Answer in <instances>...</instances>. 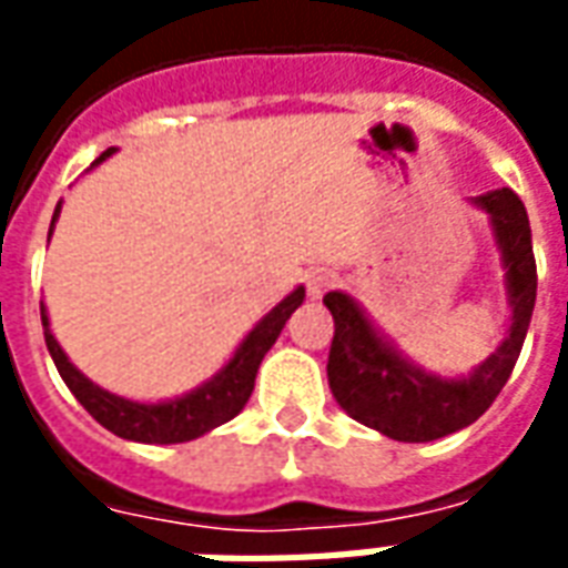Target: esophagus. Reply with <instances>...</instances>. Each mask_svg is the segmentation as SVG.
Wrapping results in <instances>:
<instances>
[{"label": "esophagus", "mask_w": 568, "mask_h": 568, "mask_svg": "<svg viewBox=\"0 0 568 568\" xmlns=\"http://www.w3.org/2000/svg\"><path fill=\"white\" fill-rule=\"evenodd\" d=\"M334 283H337V273L325 271V267H316V271L307 273V295L322 297Z\"/></svg>", "instance_id": "34e87169"}]
</instances>
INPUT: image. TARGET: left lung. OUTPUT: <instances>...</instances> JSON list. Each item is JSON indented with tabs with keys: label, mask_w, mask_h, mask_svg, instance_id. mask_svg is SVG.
Returning <instances> with one entry per match:
<instances>
[{
	"label": "left lung",
	"mask_w": 568,
	"mask_h": 568,
	"mask_svg": "<svg viewBox=\"0 0 568 568\" xmlns=\"http://www.w3.org/2000/svg\"><path fill=\"white\" fill-rule=\"evenodd\" d=\"M475 203L489 215L501 248L511 325L499 349L468 377L440 381L410 365L389 341H383L353 297L344 292L325 295V307L334 316L328 386L349 417L377 428L386 438L419 444L471 426L496 402L524 349L538 285L526 206L511 187L480 194Z\"/></svg>",
	"instance_id": "obj_1"
}]
</instances>
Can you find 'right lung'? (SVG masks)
<instances>
[{
  "label": "right lung",
  "mask_w": 568,
  "mask_h": 568,
  "mask_svg": "<svg viewBox=\"0 0 568 568\" xmlns=\"http://www.w3.org/2000/svg\"><path fill=\"white\" fill-rule=\"evenodd\" d=\"M112 149L103 151L93 163L105 161ZM57 215H60V203H57L54 219H51V231H54ZM48 231V240H51ZM304 304V288H295L292 295L280 301L276 307L264 316V320L246 334V341L236 346L234 358L224 365L210 383H203L194 393L173 398V402H161V405H140V402H128L121 395H112L100 389L81 374L67 353L60 349L54 334L48 328V313L42 307V325H44V344L48 353L54 358L60 377L69 386V393L75 395L81 407L91 414L100 426L115 432L118 438L142 440V444H182V440H194L206 435L215 426H222L227 419H234L243 407H246L248 395L255 389V374H258L261 358L267 356V349L276 344V337L283 332L288 316Z\"/></svg>",
  "instance_id": "add662e5"
}]
</instances>
